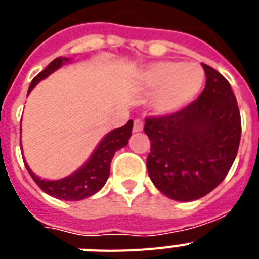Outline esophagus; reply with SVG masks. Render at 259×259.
Here are the masks:
<instances>
[{
	"label": "esophagus",
	"instance_id": "34e87169",
	"mask_svg": "<svg viewBox=\"0 0 259 259\" xmlns=\"http://www.w3.org/2000/svg\"><path fill=\"white\" fill-rule=\"evenodd\" d=\"M142 129H144V122H142L141 119H134V125H133L134 133L142 132Z\"/></svg>",
	"mask_w": 259,
	"mask_h": 259
}]
</instances>
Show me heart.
Masks as SVG:
<instances>
[{"instance_id":"obj_1","label":"heart","mask_w":259,"mask_h":259,"mask_svg":"<svg viewBox=\"0 0 259 259\" xmlns=\"http://www.w3.org/2000/svg\"><path fill=\"white\" fill-rule=\"evenodd\" d=\"M204 80V70L197 63L157 62L149 64L141 74L144 89L158 90L153 99V109L158 114L175 113L189 105Z\"/></svg>"}]
</instances>
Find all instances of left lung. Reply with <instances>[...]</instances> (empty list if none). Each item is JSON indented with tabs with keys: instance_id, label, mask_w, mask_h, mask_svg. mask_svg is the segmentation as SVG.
Returning a JSON list of instances; mask_svg holds the SVG:
<instances>
[{
	"instance_id": "1",
	"label": "left lung",
	"mask_w": 259,
	"mask_h": 259,
	"mask_svg": "<svg viewBox=\"0 0 259 259\" xmlns=\"http://www.w3.org/2000/svg\"><path fill=\"white\" fill-rule=\"evenodd\" d=\"M205 87L176 113L149 117L146 168L156 188L173 200L205 196L227 176L241 141V114L227 79L207 64Z\"/></svg>"
}]
</instances>
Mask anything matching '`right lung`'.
<instances>
[{"instance_id": "1", "label": "right lung", "mask_w": 259, "mask_h": 259, "mask_svg": "<svg viewBox=\"0 0 259 259\" xmlns=\"http://www.w3.org/2000/svg\"><path fill=\"white\" fill-rule=\"evenodd\" d=\"M68 62H70L68 58H56L55 60H52L46 67V70H42L40 74L34 76L28 93H30L38 82H41L42 79H46L48 75L59 70L63 64ZM132 129H133V121L130 119L125 126L111 130L110 133L106 134L99 142V145L97 146V149L94 150L89 161L82 168H79L76 172L64 177V179H60V180L40 179L29 169V166L24 161L26 170L29 172L34 183L50 196L68 201L83 200L86 197L93 196L94 193H97L99 189L103 188V185L109 179L110 164H111L114 154L117 150L127 145L130 136H132Z\"/></svg>"}]
</instances>
